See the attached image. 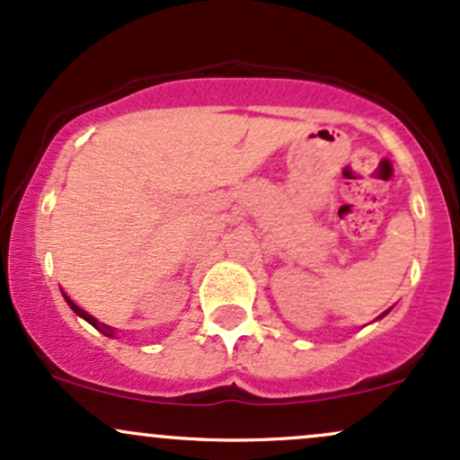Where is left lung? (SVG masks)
<instances>
[{"label": "left lung", "instance_id": "8db88e82", "mask_svg": "<svg viewBox=\"0 0 460 460\" xmlns=\"http://www.w3.org/2000/svg\"><path fill=\"white\" fill-rule=\"evenodd\" d=\"M384 315H386V314H382V315H379V318H384Z\"/></svg>", "mask_w": 460, "mask_h": 460}]
</instances>
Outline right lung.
I'll use <instances>...</instances> for the list:
<instances>
[{"instance_id": "obj_1", "label": "right lung", "mask_w": 460, "mask_h": 460, "mask_svg": "<svg viewBox=\"0 0 460 460\" xmlns=\"http://www.w3.org/2000/svg\"><path fill=\"white\" fill-rule=\"evenodd\" d=\"M63 296H66V294H63ZM66 300H67V305H70V307H72V311H74V314H76V315H81V318H83V320H87V323H90L93 329H98V331H101V333H105V335H110V338H113V333H116V331H113L111 327H107V324L98 323V320H96V318H93V315H90V314H87V311H83L81 307H76V305H74V303H72V300H70V298H67V296H66Z\"/></svg>"}]
</instances>
